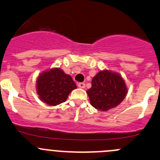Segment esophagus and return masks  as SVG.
Instances as JSON below:
<instances>
[{"label": "esophagus", "instance_id": "34e87169", "mask_svg": "<svg viewBox=\"0 0 160 160\" xmlns=\"http://www.w3.org/2000/svg\"><path fill=\"white\" fill-rule=\"evenodd\" d=\"M78 87L80 88H85V83H79Z\"/></svg>", "mask_w": 160, "mask_h": 160}]
</instances>
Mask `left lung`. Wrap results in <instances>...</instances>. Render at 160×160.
Here are the masks:
<instances>
[{"label":"left lung","mask_w":160,"mask_h":160,"mask_svg":"<svg viewBox=\"0 0 160 160\" xmlns=\"http://www.w3.org/2000/svg\"><path fill=\"white\" fill-rule=\"evenodd\" d=\"M126 83L119 73L108 69L98 72L87 91L90 103L96 109L106 112L118 106L128 94Z\"/></svg>","instance_id":"obj_1"}]
</instances>
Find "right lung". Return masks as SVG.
I'll return each mask as SVG.
<instances>
[{
	"mask_svg": "<svg viewBox=\"0 0 160 160\" xmlns=\"http://www.w3.org/2000/svg\"><path fill=\"white\" fill-rule=\"evenodd\" d=\"M77 87L72 77L59 68H52L39 74L36 90L39 98L48 105L55 106L67 100Z\"/></svg>",
	"mask_w": 160,
	"mask_h": 160,
	"instance_id": "obj_1",
	"label": "right lung"
}]
</instances>
